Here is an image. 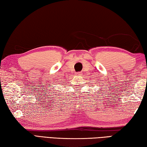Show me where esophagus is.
I'll list each match as a JSON object with an SVG mask.
<instances>
[{"label": "esophagus", "instance_id": "1", "mask_svg": "<svg viewBox=\"0 0 147 147\" xmlns=\"http://www.w3.org/2000/svg\"><path fill=\"white\" fill-rule=\"evenodd\" d=\"M81 74H82V73H81V72H78V73H77V75L78 76H80Z\"/></svg>", "mask_w": 147, "mask_h": 147}]
</instances>
